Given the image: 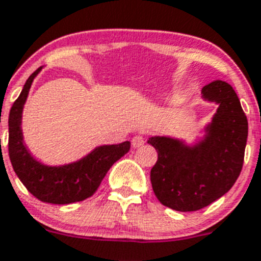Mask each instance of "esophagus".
<instances>
[{
    "label": "esophagus",
    "instance_id": "esophagus-1",
    "mask_svg": "<svg viewBox=\"0 0 261 261\" xmlns=\"http://www.w3.org/2000/svg\"><path fill=\"white\" fill-rule=\"evenodd\" d=\"M131 144H133L134 148L142 147V145L144 144V138H143L142 135H135L133 138V140H131Z\"/></svg>",
    "mask_w": 261,
    "mask_h": 261
}]
</instances>
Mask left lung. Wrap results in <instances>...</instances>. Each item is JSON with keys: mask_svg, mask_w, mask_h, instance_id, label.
Masks as SVG:
<instances>
[{"mask_svg": "<svg viewBox=\"0 0 261 261\" xmlns=\"http://www.w3.org/2000/svg\"><path fill=\"white\" fill-rule=\"evenodd\" d=\"M202 97L218 104L204 135L194 144L170 136H152L148 144L158 153L150 182L158 201L172 210L188 213L223 197L240 176L248 123L240 99L226 82L214 81Z\"/></svg>", "mask_w": 261, "mask_h": 261, "instance_id": "left-lung-1", "label": "left lung"}]
</instances>
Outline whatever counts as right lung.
Returning a JSON list of instances; mask_svg holds the SVG:
<instances>
[{"label": "right lung", "mask_w": 261, "mask_h": 261, "mask_svg": "<svg viewBox=\"0 0 261 261\" xmlns=\"http://www.w3.org/2000/svg\"><path fill=\"white\" fill-rule=\"evenodd\" d=\"M38 68L29 75L9 114V155L24 187L46 203L68 204L89 198L96 192L112 165L130 150V142L100 145L81 160L62 166H47L36 160L27 148L21 131V114Z\"/></svg>", "instance_id": "obj_1"}]
</instances>
